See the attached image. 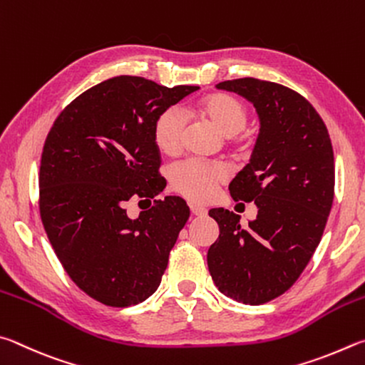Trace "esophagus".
<instances>
[{"label": "esophagus", "mask_w": 365, "mask_h": 365, "mask_svg": "<svg viewBox=\"0 0 365 365\" xmlns=\"http://www.w3.org/2000/svg\"><path fill=\"white\" fill-rule=\"evenodd\" d=\"M208 210L203 208V207H197V205H190V213L192 216H205Z\"/></svg>", "instance_id": "34e87169"}]
</instances>
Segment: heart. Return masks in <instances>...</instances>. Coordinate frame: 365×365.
<instances>
[{
	"label": "heart",
	"mask_w": 365,
	"mask_h": 365,
	"mask_svg": "<svg viewBox=\"0 0 365 365\" xmlns=\"http://www.w3.org/2000/svg\"><path fill=\"white\" fill-rule=\"evenodd\" d=\"M199 112L221 134L231 138L244 130L248 121V108L231 94L216 93L200 101ZM187 117L182 108L170 107L158 115L153 125V140L163 153H176L182 145ZM227 170L218 163H202L195 160L178 163L170 171L171 187L190 202L212 199L218 184L226 181Z\"/></svg>",
	"instance_id": "b5f03b06"
}]
</instances>
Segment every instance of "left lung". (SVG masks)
Masks as SVG:
<instances>
[{"instance_id": "8db88e82", "label": "left lung", "mask_w": 365, "mask_h": 365, "mask_svg": "<svg viewBox=\"0 0 365 365\" xmlns=\"http://www.w3.org/2000/svg\"><path fill=\"white\" fill-rule=\"evenodd\" d=\"M216 88L257 108L259 133L250 162L229 190L234 200L255 202L258 216L244 227L239 215L210 210L220 237L208 248L207 263L221 293L263 304L297 282L321 242L334 203V149L321 115L293 89L258 78Z\"/></svg>"}]
</instances>
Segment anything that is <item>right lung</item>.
<instances>
[{
  "label": "right lung",
  "instance_id": "add662e5",
  "mask_svg": "<svg viewBox=\"0 0 365 365\" xmlns=\"http://www.w3.org/2000/svg\"><path fill=\"white\" fill-rule=\"evenodd\" d=\"M197 89L113 76L70 102L48 133L40 166L44 231L70 279L102 304L143 303L162 282L187 203L168 195L130 218L126 202H150L165 189L153 125Z\"/></svg>",
  "mask_w": 365,
  "mask_h": 365
}]
</instances>
